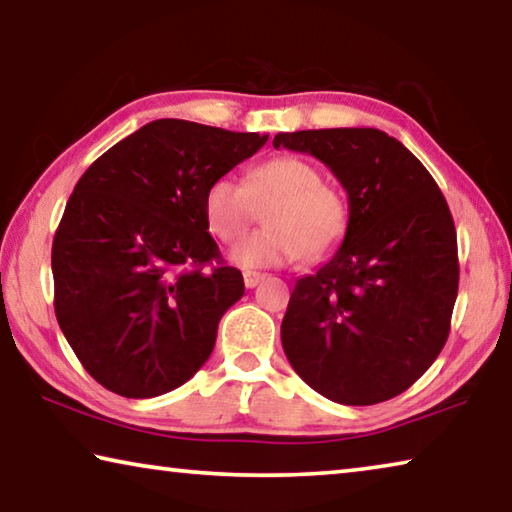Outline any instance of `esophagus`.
<instances>
[{
	"mask_svg": "<svg viewBox=\"0 0 512 512\" xmlns=\"http://www.w3.org/2000/svg\"><path fill=\"white\" fill-rule=\"evenodd\" d=\"M264 280V275L262 273H257V271H244V284L248 289H255L259 282Z\"/></svg>",
	"mask_w": 512,
	"mask_h": 512,
	"instance_id": "34e87169",
	"label": "esophagus"
}]
</instances>
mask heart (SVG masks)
Masks as SVG:
<instances>
[{
	"label": "heart",
	"mask_w": 512,
	"mask_h": 512,
	"mask_svg": "<svg viewBox=\"0 0 512 512\" xmlns=\"http://www.w3.org/2000/svg\"><path fill=\"white\" fill-rule=\"evenodd\" d=\"M264 210V230L253 232L230 250L244 268H271L307 257L318 259L334 248L345 228V210L332 189L320 185L318 169L298 155L271 158L246 173L244 183L219 176L205 189L207 225L225 244L237 241L253 223L255 205Z\"/></svg>",
	"instance_id": "b5f03b06"
}]
</instances>
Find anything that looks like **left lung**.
Listing matches in <instances>:
<instances>
[{"label":"left lung","mask_w":512,"mask_h":512,"mask_svg":"<svg viewBox=\"0 0 512 512\" xmlns=\"http://www.w3.org/2000/svg\"><path fill=\"white\" fill-rule=\"evenodd\" d=\"M348 192L343 244L296 282L282 348L327 400L368 406L404 393L443 350L458 293L456 228L443 192L377 128L277 133Z\"/></svg>","instance_id":"obj_1"}]
</instances>
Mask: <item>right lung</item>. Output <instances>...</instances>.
Instances as JSON below:
<instances>
[{"label":"right lung","mask_w":512,"mask_h":512,"mask_svg":"<svg viewBox=\"0 0 512 512\" xmlns=\"http://www.w3.org/2000/svg\"><path fill=\"white\" fill-rule=\"evenodd\" d=\"M266 140L155 119L76 183L51 248L54 309L103 388L146 400L183 386L210 359L244 277L221 264L203 196Z\"/></svg>","instance_id":"obj_1"}]
</instances>
